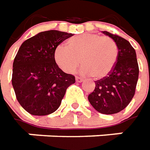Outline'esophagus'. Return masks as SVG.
Masks as SVG:
<instances>
[{
	"label": "esophagus",
	"mask_w": 150,
	"mask_h": 150,
	"mask_svg": "<svg viewBox=\"0 0 150 150\" xmlns=\"http://www.w3.org/2000/svg\"><path fill=\"white\" fill-rule=\"evenodd\" d=\"M83 80H84V79L81 78V77H78V76H77V77L75 78V81H76V82H79V83L83 82Z\"/></svg>",
	"instance_id": "esophagus-1"
}]
</instances>
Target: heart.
Instances as JSON below:
<instances>
[{
	"label": "heart",
	"mask_w": 150,
	"mask_h": 150,
	"mask_svg": "<svg viewBox=\"0 0 150 150\" xmlns=\"http://www.w3.org/2000/svg\"><path fill=\"white\" fill-rule=\"evenodd\" d=\"M68 45L59 44L54 50V60L62 70L72 73L81 60L80 72L100 79L115 65L118 57L116 44L110 38L95 33H85L68 40Z\"/></svg>",
	"instance_id": "b5f03b06"
}]
</instances>
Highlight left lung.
Here are the masks:
<instances>
[{
    "label": "left lung",
    "mask_w": 150,
    "mask_h": 150,
    "mask_svg": "<svg viewBox=\"0 0 150 150\" xmlns=\"http://www.w3.org/2000/svg\"><path fill=\"white\" fill-rule=\"evenodd\" d=\"M102 32L115 42L118 57L109 75L96 81L95 91L89 95L88 100L98 112L113 115L123 110L134 96L139 65L135 50L128 40L108 31Z\"/></svg>",
    "instance_id": "1"
}]
</instances>
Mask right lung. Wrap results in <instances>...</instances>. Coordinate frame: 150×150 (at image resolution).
Wrapping results in <instances>:
<instances>
[{
  "label": "right lung",
  "mask_w": 150,
  "mask_h": 150,
  "mask_svg": "<svg viewBox=\"0 0 150 150\" xmlns=\"http://www.w3.org/2000/svg\"><path fill=\"white\" fill-rule=\"evenodd\" d=\"M71 33L46 30L25 40L13 62L12 86L24 110L33 115H47L61 104L66 89L75 82L55 63L56 46Z\"/></svg>",
  "instance_id": "1"
}]
</instances>
